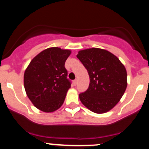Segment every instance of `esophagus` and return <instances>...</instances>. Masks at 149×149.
<instances>
[{
  "mask_svg": "<svg viewBox=\"0 0 149 149\" xmlns=\"http://www.w3.org/2000/svg\"><path fill=\"white\" fill-rule=\"evenodd\" d=\"M77 83H78V80L76 79V80H73V85H77Z\"/></svg>",
  "mask_w": 149,
  "mask_h": 149,
  "instance_id": "34e87169",
  "label": "esophagus"
}]
</instances>
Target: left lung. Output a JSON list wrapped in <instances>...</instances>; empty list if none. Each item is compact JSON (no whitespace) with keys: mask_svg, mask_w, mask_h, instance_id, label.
I'll return each instance as SVG.
<instances>
[{"mask_svg":"<svg viewBox=\"0 0 149 149\" xmlns=\"http://www.w3.org/2000/svg\"><path fill=\"white\" fill-rule=\"evenodd\" d=\"M77 57L90 78L88 90L79 95L80 102L96 113L111 110L127 88V71L124 65L111 52L97 47L80 50Z\"/></svg>","mask_w":149,"mask_h":149,"instance_id":"8db88e82","label":"left lung"}]
</instances>
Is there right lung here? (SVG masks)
Wrapping results in <instances>:
<instances>
[{"instance_id":"right-lung-1","label":"right lung","mask_w":149,"mask_h":149,"mask_svg":"<svg viewBox=\"0 0 149 149\" xmlns=\"http://www.w3.org/2000/svg\"><path fill=\"white\" fill-rule=\"evenodd\" d=\"M70 49L53 47L44 49L31 61L24 75V85L29 99L39 110L55 111L64 103L71 88L64 64Z\"/></svg>"}]
</instances>
